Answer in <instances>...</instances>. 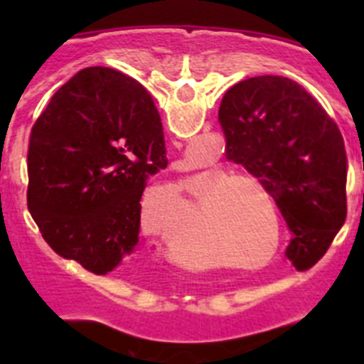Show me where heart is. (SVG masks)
I'll return each instance as SVG.
<instances>
[{
    "mask_svg": "<svg viewBox=\"0 0 364 364\" xmlns=\"http://www.w3.org/2000/svg\"><path fill=\"white\" fill-rule=\"evenodd\" d=\"M184 189L198 197L204 220L220 235L239 259H259L268 252L276 228V242L268 257L281 246V215L275 198L257 176L211 166L184 180ZM166 204L176 211L188 208L182 189L175 182H162L146 189L142 213Z\"/></svg>",
    "mask_w": 364,
    "mask_h": 364,
    "instance_id": "1",
    "label": "heart"
}]
</instances>
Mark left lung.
<instances>
[{"label":"left lung","instance_id":"obj_1","mask_svg":"<svg viewBox=\"0 0 364 364\" xmlns=\"http://www.w3.org/2000/svg\"><path fill=\"white\" fill-rule=\"evenodd\" d=\"M226 156L266 186L294 233L297 269L326 253L346 218L345 140L297 82L255 76L228 89L218 109Z\"/></svg>","mask_w":364,"mask_h":364}]
</instances>
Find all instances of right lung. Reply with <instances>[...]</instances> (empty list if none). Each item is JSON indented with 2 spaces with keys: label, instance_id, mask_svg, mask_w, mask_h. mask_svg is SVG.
Here are the masks:
<instances>
[{
  "label": "right lung",
  "instance_id": "obj_1",
  "mask_svg": "<svg viewBox=\"0 0 364 364\" xmlns=\"http://www.w3.org/2000/svg\"><path fill=\"white\" fill-rule=\"evenodd\" d=\"M166 166L149 92L120 70L87 67L32 127L28 211L58 255L105 275L133 253L146 182Z\"/></svg>",
  "mask_w": 364,
  "mask_h": 364
}]
</instances>
